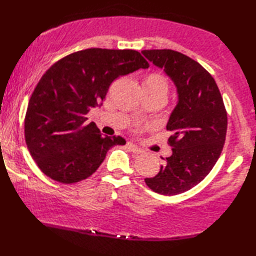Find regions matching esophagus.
Listing matches in <instances>:
<instances>
[{
	"instance_id": "obj_1",
	"label": "esophagus",
	"mask_w": 256,
	"mask_h": 256,
	"mask_svg": "<svg viewBox=\"0 0 256 256\" xmlns=\"http://www.w3.org/2000/svg\"><path fill=\"white\" fill-rule=\"evenodd\" d=\"M127 146H128V148L132 152V153H135V154H140L142 152V148H140V147H138L137 145L132 144V142H128Z\"/></svg>"
}]
</instances>
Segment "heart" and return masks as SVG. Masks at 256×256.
Returning a JSON list of instances; mask_svg holds the SVG:
<instances>
[{
	"label": "heart",
	"instance_id": "b5f03b06",
	"mask_svg": "<svg viewBox=\"0 0 256 256\" xmlns=\"http://www.w3.org/2000/svg\"><path fill=\"white\" fill-rule=\"evenodd\" d=\"M142 90H148V91L162 92L165 96L168 94V82L162 75L160 74H150L142 80Z\"/></svg>",
	"mask_w": 256,
	"mask_h": 256
}]
</instances>
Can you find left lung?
Returning a JSON list of instances; mask_svg holds the SVG:
<instances>
[{
	"label": "left lung",
	"instance_id": "1",
	"mask_svg": "<svg viewBox=\"0 0 256 256\" xmlns=\"http://www.w3.org/2000/svg\"><path fill=\"white\" fill-rule=\"evenodd\" d=\"M142 54L165 72L178 94L166 124L173 132L168 138L172 154L145 182L160 194H178L202 181L220 156L227 130L225 106L214 78L199 62L171 49Z\"/></svg>",
	"mask_w": 256,
	"mask_h": 256
}]
</instances>
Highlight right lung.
<instances>
[{
    "instance_id": "1",
    "label": "right lung",
    "mask_w": 256,
    "mask_h": 256,
    "mask_svg": "<svg viewBox=\"0 0 256 256\" xmlns=\"http://www.w3.org/2000/svg\"><path fill=\"white\" fill-rule=\"evenodd\" d=\"M148 66L132 49L91 48L62 58L42 75L26 109L24 137L47 176L65 184L82 181L111 147L126 144L120 136L102 137L96 124L86 122V114L102 106L114 80Z\"/></svg>"
}]
</instances>
